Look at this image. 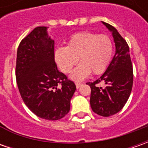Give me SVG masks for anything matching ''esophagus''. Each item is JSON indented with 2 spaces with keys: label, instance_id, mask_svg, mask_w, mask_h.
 Segmentation results:
<instances>
[{
  "label": "esophagus",
  "instance_id": "esophagus-1",
  "mask_svg": "<svg viewBox=\"0 0 148 148\" xmlns=\"http://www.w3.org/2000/svg\"><path fill=\"white\" fill-rule=\"evenodd\" d=\"M82 85V82H76V86H77V89L80 88Z\"/></svg>",
  "mask_w": 148,
  "mask_h": 148
}]
</instances>
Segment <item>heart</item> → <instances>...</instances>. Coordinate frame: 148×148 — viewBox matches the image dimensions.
<instances>
[{"instance_id":"obj_1","label":"heart","mask_w":148,"mask_h":148,"mask_svg":"<svg viewBox=\"0 0 148 148\" xmlns=\"http://www.w3.org/2000/svg\"><path fill=\"white\" fill-rule=\"evenodd\" d=\"M114 53V43L108 34L93 32H80L72 35L67 47L56 50L55 60L64 73H69L78 62L82 63L72 71L75 81L86 78L90 72L99 75L108 68Z\"/></svg>"}]
</instances>
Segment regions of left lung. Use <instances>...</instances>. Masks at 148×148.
Returning a JSON list of instances; mask_svg holds the SVG:
<instances>
[{
  "instance_id": "1",
  "label": "left lung",
  "mask_w": 148,
  "mask_h": 148,
  "mask_svg": "<svg viewBox=\"0 0 148 148\" xmlns=\"http://www.w3.org/2000/svg\"><path fill=\"white\" fill-rule=\"evenodd\" d=\"M111 32L115 43V54L105 73L95 81L87 82L91 89L90 103L92 110L100 116L109 117L122 110L131 94L134 71L126 40L116 29L103 22ZM103 83V87L99 86Z\"/></svg>"
}]
</instances>
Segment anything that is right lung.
Returning <instances> with one entry per match:
<instances>
[{
    "label": "right lung",
    "instance_id": "right-lung-1",
    "mask_svg": "<svg viewBox=\"0 0 148 148\" xmlns=\"http://www.w3.org/2000/svg\"><path fill=\"white\" fill-rule=\"evenodd\" d=\"M47 27L34 29L17 50L15 77L21 98L38 117L61 119L70 110L76 85L58 70L54 60V41Z\"/></svg>",
    "mask_w": 148,
    "mask_h": 148
}]
</instances>
